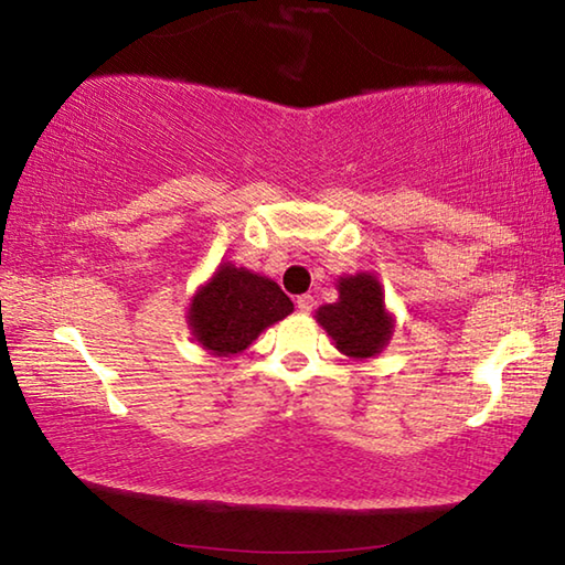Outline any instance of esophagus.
<instances>
[{"instance_id":"34e87169","label":"esophagus","mask_w":565,"mask_h":565,"mask_svg":"<svg viewBox=\"0 0 565 565\" xmlns=\"http://www.w3.org/2000/svg\"><path fill=\"white\" fill-rule=\"evenodd\" d=\"M296 309L301 313H309L313 309V296L311 294H301L299 299H296Z\"/></svg>"}]
</instances>
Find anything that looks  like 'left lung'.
Masks as SVG:
<instances>
[{"instance_id": "obj_1", "label": "left lung", "mask_w": 565, "mask_h": 565, "mask_svg": "<svg viewBox=\"0 0 565 565\" xmlns=\"http://www.w3.org/2000/svg\"><path fill=\"white\" fill-rule=\"evenodd\" d=\"M317 321L337 349L351 359L376 356L394 333V317L386 311L384 289L371 274L341 276L339 301L321 306Z\"/></svg>"}]
</instances>
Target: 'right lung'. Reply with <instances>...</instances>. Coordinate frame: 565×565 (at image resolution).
<instances>
[{
    "label": "right lung",
    "mask_w": 565,
    "mask_h": 565,
    "mask_svg": "<svg viewBox=\"0 0 565 565\" xmlns=\"http://www.w3.org/2000/svg\"><path fill=\"white\" fill-rule=\"evenodd\" d=\"M291 311L294 303L279 284L226 262L194 294L186 319L194 339L206 351L214 356H234Z\"/></svg>",
    "instance_id": "right-lung-1"
}]
</instances>
